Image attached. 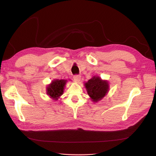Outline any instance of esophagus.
<instances>
[{"label":"esophagus","instance_id":"esophagus-1","mask_svg":"<svg viewBox=\"0 0 156 156\" xmlns=\"http://www.w3.org/2000/svg\"><path fill=\"white\" fill-rule=\"evenodd\" d=\"M80 79H81V75H73V79L75 80V81L78 82L80 81Z\"/></svg>","mask_w":156,"mask_h":156}]
</instances>
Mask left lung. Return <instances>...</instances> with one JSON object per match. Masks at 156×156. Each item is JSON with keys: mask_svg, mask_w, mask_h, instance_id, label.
<instances>
[{"mask_svg": "<svg viewBox=\"0 0 156 156\" xmlns=\"http://www.w3.org/2000/svg\"><path fill=\"white\" fill-rule=\"evenodd\" d=\"M87 93L93 101L97 102L105 96L108 90V84L106 81L98 77H94L85 83Z\"/></svg>", "mask_w": 156, "mask_h": 156, "instance_id": "1", "label": "left lung"}]
</instances>
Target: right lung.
<instances>
[{
	"mask_svg": "<svg viewBox=\"0 0 156 156\" xmlns=\"http://www.w3.org/2000/svg\"><path fill=\"white\" fill-rule=\"evenodd\" d=\"M66 81L65 80H55L48 87V94L51 98L57 100L64 92V86Z\"/></svg>",
	"mask_w": 156,
	"mask_h": 156,
	"instance_id": "right-lung-1",
	"label": "right lung"
}]
</instances>
